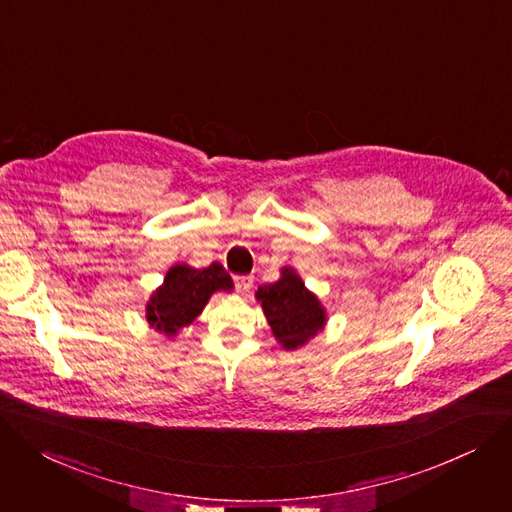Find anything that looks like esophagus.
Masks as SVG:
<instances>
[{"label":"esophagus","instance_id":"34e87169","mask_svg":"<svg viewBox=\"0 0 512 512\" xmlns=\"http://www.w3.org/2000/svg\"><path fill=\"white\" fill-rule=\"evenodd\" d=\"M235 286L239 292H249L253 286V277L251 275H237L235 277Z\"/></svg>","mask_w":512,"mask_h":512}]
</instances>
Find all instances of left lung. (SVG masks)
Masks as SVG:
<instances>
[{
	"instance_id": "1",
	"label": "left lung",
	"mask_w": 512,
	"mask_h": 512,
	"mask_svg": "<svg viewBox=\"0 0 512 512\" xmlns=\"http://www.w3.org/2000/svg\"><path fill=\"white\" fill-rule=\"evenodd\" d=\"M275 341L294 351L327 327V308L310 292L294 267H282L280 280L255 292Z\"/></svg>"
}]
</instances>
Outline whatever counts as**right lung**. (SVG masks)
Segmentation results:
<instances>
[{
    "label": "right lung",
    "instance_id": "right-lung-1",
    "mask_svg": "<svg viewBox=\"0 0 512 512\" xmlns=\"http://www.w3.org/2000/svg\"><path fill=\"white\" fill-rule=\"evenodd\" d=\"M232 288L235 284L218 261L204 269L177 263L169 267L163 284L151 294L145 318L153 331L175 339L202 314L214 292H232Z\"/></svg>",
    "mask_w": 512,
    "mask_h": 512
}]
</instances>
